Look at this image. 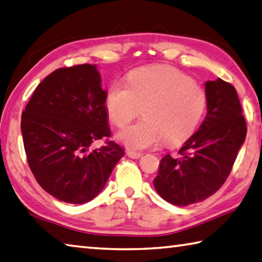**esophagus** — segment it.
Returning a JSON list of instances; mask_svg holds the SVG:
<instances>
[{
    "instance_id": "obj_1",
    "label": "esophagus",
    "mask_w": 262,
    "mask_h": 262,
    "mask_svg": "<svg viewBox=\"0 0 262 262\" xmlns=\"http://www.w3.org/2000/svg\"><path fill=\"white\" fill-rule=\"evenodd\" d=\"M126 155L131 157V159H140V157H142V152H138V151H133V150H126Z\"/></svg>"
}]
</instances>
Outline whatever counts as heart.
<instances>
[{"mask_svg":"<svg viewBox=\"0 0 262 262\" xmlns=\"http://www.w3.org/2000/svg\"><path fill=\"white\" fill-rule=\"evenodd\" d=\"M206 103L203 86L167 66L132 71L126 85L115 83L106 96L108 116L118 127L129 124L144 108V120L117 135L118 140L132 149H147L163 140L176 146L188 139L199 126Z\"/></svg>","mask_w":262,"mask_h":262,"instance_id":"b5f03b06","label":"heart"}]
</instances>
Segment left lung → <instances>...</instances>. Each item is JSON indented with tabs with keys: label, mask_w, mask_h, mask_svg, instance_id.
<instances>
[{
	"label": "left lung",
	"mask_w": 262,
	"mask_h": 262,
	"mask_svg": "<svg viewBox=\"0 0 262 262\" xmlns=\"http://www.w3.org/2000/svg\"><path fill=\"white\" fill-rule=\"evenodd\" d=\"M208 114L179 156L160 162L154 187L163 200L186 206L208 199L225 184L246 137L235 88L221 78L205 83Z\"/></svg>",
	"instance_id": "left-lung-1"
}]
</instances>
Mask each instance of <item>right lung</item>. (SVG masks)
<instances>
[{
	"instance_id": "right-lung-1",
	"label": "right lung",
	"mask_w": 262,
	"mask_h": 262,
	"mask_svg": "<svg viewBox=\"0 0 262 262\" xmlns=\"http://www.w3.org/2000/svg\"><path fill=\"white\" fill-rule=\"evenodd\" d=\"M107 92L96 65L59 68L34 91L21 115L28 165L36 181L59 201L82 204L103 189L124 149L110 138Z\"/></svg>"
}]
</instances>
